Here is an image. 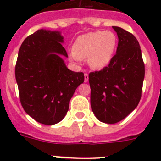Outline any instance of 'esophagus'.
<instances>
[{
	"mask_svg": "<svg viewBox=\"0 0 161 161\" xmlns=\"http://www.w3.org/2000/svg\"><path fill=\"white\" fill-rule=\"evenodd\" d=\"M89 80V75L88 73H85V82H87Z\"/></svg>",
	"mask_w": 161,
	"mask_h": 161,
	"instance_id": "esophagus-1",
	"label": "esophagus"
}]
</instances>
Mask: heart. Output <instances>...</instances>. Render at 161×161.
Segmentation results:
<instances>
[{"label": "heart", "instance_id": "obj_1", "mask_svg": "<svg viewBox=\"0 0 161 161\" xmlns=\"http://www.w3.org/2000/svg\"><path fill=\"white\" fill-rule=\"evenodd\" d=\"M117 45V37L111 31H97L82 35L73 45L72 57L75 60L89 58L94 69H102L109 64Z\"/></svg>", "mask_w": 161, "mask_h": 161}]
</instances>
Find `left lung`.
Wrapping results in <instances>:
<instances>
[{"instance_id":"obj_1","label":"left lung","mask_w":161,"mask_h":161,"mask_svg":"<svg viewBox=\"0 0 161 161\" xmlns=\"http://www.w3.org/2000/svg\"><path fill=\"white\" fill-rule=\"evenodd\" d=\"M119 37L116 54L108 66L89 74L90 103L99 121L119 123L137 107L145 68L140 46L131 33L113 26Z\"/></svg>"}]
</instances>
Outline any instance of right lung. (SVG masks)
Instances as JSON below:
<instances>
[{"instance_id":"obj_1","label":"right lung","mask_w":161,"mask_h":161,"mask_svg":"<svg viewBox=\"0 0 161 161\" xmlns=\"http://www.w3.org/2000/svg\"><path fill=\"white\" fill-rule=\"evenodd\" d=\"M59 31L38 30L20 47L15 66L20 102L38 123L54 125L64 118L76 88L85 80L83 72L66 67L68 57Z\"/></svg>"}]
</instances>
